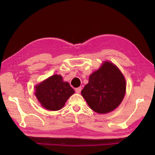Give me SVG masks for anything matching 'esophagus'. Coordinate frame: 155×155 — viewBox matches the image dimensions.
<instances>
[{"label":"esophagus","mask_w":155,"mask_h":155,"mask_svg":"<svg viewBox=\"0 0 155 155\" xmlns=\"http://www.w3.org/2000/svg\"><path fill=\"white\" fill-rule=\"evenodd\" d=\"M81 89H82L81 87H79L76 88V89H75V91H76V93L79 94V93L81 92Z\"/></svg>","instance_id":"1"}]
</instances>
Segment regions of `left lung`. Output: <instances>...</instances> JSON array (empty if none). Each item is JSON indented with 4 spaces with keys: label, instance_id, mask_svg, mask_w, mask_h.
Listing matches in <instances>:
<instances>
[{
    "label": "left lung",
    "instance_id": "8db88e82",
    "mask_svg": "<svg viewBox=\"0 0 155 155\" xmlns=\"http://www.w3.org/2000/svg\"><path fill=\"white\" fill-rule=\"evenodd\" d=\"M125 90V80L120 70L112 63L105 62L91 75L81 94L92 110L105 114L121 104Z\"/></svg>",
    "mask_w": 155,
    "mask_h": 155
}]
</instances>
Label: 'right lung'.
Instances as JSON below:
<instances>
[{"instance_id":"obj_1","label":"right lung","mask_w":155,"mask_h":155,"mask_svg":"<svg viewBox=\"0 0 155 155\" xmlns=\"http://www.w3.org/2000/svg\"><path fill=\"white\" fill-rule=\"evenodd\" d=\"M35 94L41 105L50 110H58L64 105L74 89L64 82L60 75H54L35 87Z\"/></svg>"}]
</instances>
